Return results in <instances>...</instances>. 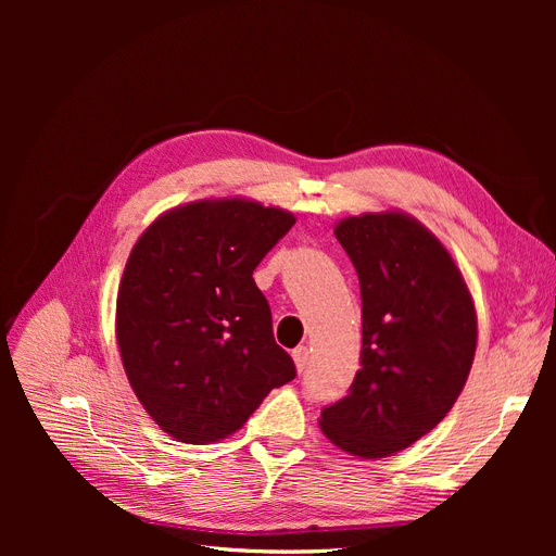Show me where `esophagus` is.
<instances>
[{
    "label": "esophagus",
    "mask_w": 556,
    "mask_h": 556,
    "mask_svg": "<svg viewBox=\"0 0 556 556\" xmlns=\"http://www.w3.org/2000/svg\"><path fill=\"white\" fill-rule=\"evenodd\" d=\"M308 358H311V354H308V349H306V346H298V349H293V361H295V365H298V371H304V369H306Z\"/></svg>",
    "instance_id": "34e87169"
}]
</instances>
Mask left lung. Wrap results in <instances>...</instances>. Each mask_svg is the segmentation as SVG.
<instances>
[{
    "label": "left lung",
    "instance_id": "1",
    "mask_svg": "<svg viewBox=\"0 0 556 556\" xmlns=\"http://www.w3.org/2000/svg\"><path fill=\"white\" fill-rule=\"evenodd\" d=\"M363 300L361 369L346 396L323 407L338 448L376 459L440 424L469 378L478 319L459 268L410 216L365 214L336 227Z\"/></svg>",
    "mask_w": 556,
    "mask_h": 556
}]
</instances>
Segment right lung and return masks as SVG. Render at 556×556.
<instances>
[{"instance_id":"right-lung-1","label":"right lung","mask_w":556,"mask_h":556,"mask_svg":"<svg viewBox=\"0 0 556 556\" xmlns=\"http://www.w3.org/2000/svg\"><path fill=\"white\" fill-rule=\"evenodd\" d=\"M293 225V214L252 200H202L160 216L135 243L116 340L137 399L178 442L225 440L298 376L252 279Z\"/></svg>"}]
</instances>
